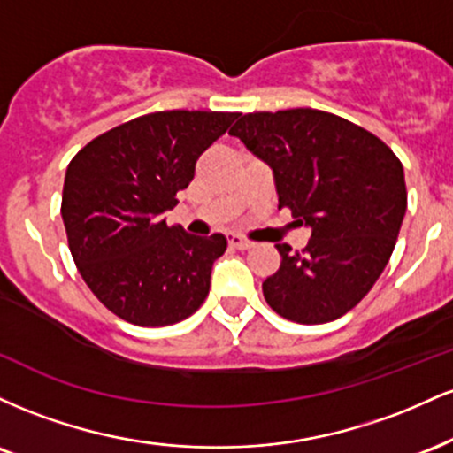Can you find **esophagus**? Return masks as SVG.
<instances>
[{
    "mask_svg": "<svg viewBox=\"0 0 453 453\" xmlns=\"http://www.w3.org/2000/svg\"><path fill=\"white\" fill-rule=\"evenodd\" d=\"M230 247L238 249V251H247V249L253 247V242L247 241V238L236 236V234H232V236H230Z\"/></svg>",
    "mask_w": 453,
    "mask_h": 453,
    "instance_id": "34e87169",
    "label": "esophagus"
}]
</instances>
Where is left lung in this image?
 <instances>
[{
    "label": "left lung",
    "instance_id": "1",
    "mask_svg": "<svg viewBox=\"0 0 453 453\" xmlns=\"http://www.w3.org/2000/svg\"><path fill=\"white\" fill-rule=\"evenodd\" d=\"M230 134L270 165L279 209L311 227L303 253L277 244L280 266L262 283L270 309L296 324L339 319L392 256L407 212L403 164L371 132L315 108L241 114Z\"/></svg>",
    "mask_w": 453,
    "mask_h": 453
}]
</instances>
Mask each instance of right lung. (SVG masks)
<instances>
[{
  "instance_id": "1",
  "label": "right lung",
  "mask_w": 453,
  "mask_h": 453,
  "mask_svg": "<svg viewBox=\"0 0 453 453\" xmlns=\"http://www.w3.org/2000/svg\"><path fill=\"white\" fill-rule=\"evenodd\" d=\"M234 119L238 112H150L91 140L67 165L61 217L72 257L96 298L129 324H176L209 296L226 236L170 227L164 212Z\"/></svg>"
}]
</instances>
